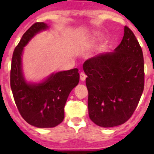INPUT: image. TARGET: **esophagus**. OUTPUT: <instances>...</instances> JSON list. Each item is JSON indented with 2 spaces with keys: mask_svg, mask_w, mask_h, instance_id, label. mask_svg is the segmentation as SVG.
<instances>
[{
  "mask_svg": "<svg viewBox=\"0 0 154 154\" xmlns=\"http://www.w3.org/2000/svg\"><path fill=\"white\" fill-rule=\"evenodd\" d=\"M85 79H86V75H85V74L84 72H81L80 73V80L81 81H85Z\"/></svg>",
  "mask_w": 154,
  "mask_h": 154,
  "instance_id": "esophagus-1",
  "label": "esophagus"
}]
</instances>
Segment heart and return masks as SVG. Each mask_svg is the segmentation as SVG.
Here are the masks:
<instances>
[{
	"label": "heart",
	"mask_w": 154,
	"mask_h": 154,
	"mask_svg": "<svg viewBox=\"0 0 154 154\" xmlns=\"http://www.w3.org/2000/svg\"><path fill=\"white\" fill-rule=\"evenodd\" d=\"M98 38H99V33L96 32V31H93V32H92V33L89 35L87 42H94V41H96Z\"/></svg>",
	"instance_id": "1"
}]
</instances>
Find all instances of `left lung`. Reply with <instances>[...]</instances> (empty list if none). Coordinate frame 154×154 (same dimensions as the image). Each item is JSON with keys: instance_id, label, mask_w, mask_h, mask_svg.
I'll use <instances>...</instances> for the list:
<instances>
[{"instance_id": "1", "label": "left lung", "mask_w": 154, "mask_h": 154, "mask_svg": "<svg viewBox=\"0 0 154 154\" xmlns=\"http://www.w3.org/2000/svg\"><path fill=\"white\" fill-rule=\"evenodd\" d=\"M83 69L91 120L105 128L123 124L135 111L144 88L143 55L133 31L125 26L114 51L89 58Z\"/></svg>"}]
</instances>
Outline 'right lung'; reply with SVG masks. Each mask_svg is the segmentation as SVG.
<instances>
[{
  "mask_svg": "<svg viewBox=\"0 0 154 154\" xmlns=\"http://www.w3.org/2000/svg\"><path fill=\"white\" fill-rule=\"evenodd\" d=\"M48 28V24L37 22L23 35L13 53L11 69V88L19 112L27 123L38 128L55 127L62 123L68 97L79 82L78 69L53 72L37 82L24 77V47L37 34Z\"/></svg>",
  "mask_w": 154,
  "mask_h": 154,
  "instance_id": "right-lung-1",
  "label": "right lung"
}]
</instances>
